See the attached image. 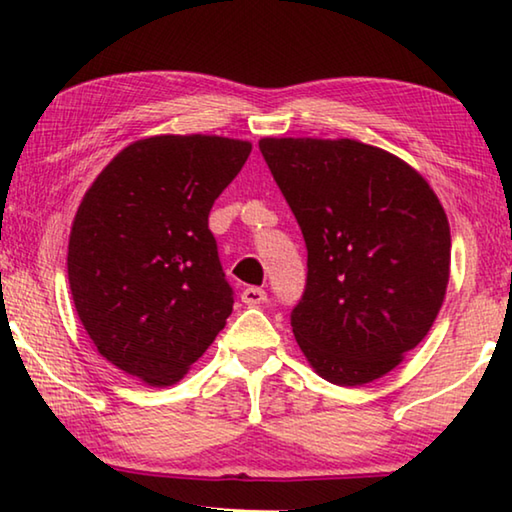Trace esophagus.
Here are the masks:
<instances>
[{"instance_id": "esophagus-1", "label": "esophagus", "mask_w": 512, "mask_h": 512, "mask_svg": "<svg viewBox=\"0 0 512 512\" xmlns=\"http://www.w3.org/2000/svg\"><path fill=\"white\" fill-rule=\"evenodd\" d=\"M241 302H246L248 307H259L262 302H266V291L259 287H248L241 291Z\"/></svg>"}]
</instances>
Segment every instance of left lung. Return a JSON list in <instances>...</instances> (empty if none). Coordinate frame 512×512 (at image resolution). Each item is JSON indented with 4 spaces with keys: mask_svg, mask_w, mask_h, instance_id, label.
I'll use <instances>...</instances> for the list:
<instances>
[{
    "mask_svg": "<svg viewBox=\"0 0 512 512\" xmlns=\"http://www.w3.org/2000/svg\"><path fill=\"white\" fill-rule=\"evenodd\" d=\"M259 151L307 244V287L291 311L302 354L339 386L384 377L443 307V205L404 160L357 140L264 137Z\"/></svg>",
    "mask_w": 512,
    "mask_h": 512,
    "instance_id": "1",
    "label": "left lung"
}]
</instances>
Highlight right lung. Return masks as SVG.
<instances>
[{
  "mask_svg": "<svg viewBox=\"0 0 512 512\" xmlns=\"http://www.w3.org/2000/svg\"><path fill=\"white\" fill-rule=\"evenodd\" d=\"M253 144L155 135L128 144L85 192L67 275L101 357L149 386H171L232 314L207 216Z\"/></svg>",
  "mask_w": 512,
  "mask_h": 512,
  "instance_id": "right-lung-1",
  "label": "right lung"
}]
</instances>
